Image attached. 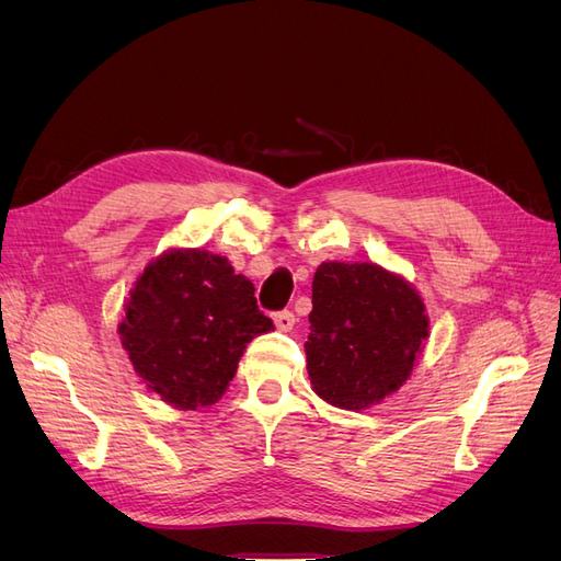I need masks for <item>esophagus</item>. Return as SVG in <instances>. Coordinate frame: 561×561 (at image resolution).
I'll return each instance as SVG.
<instances>
[{
	"label": "esophagus",
	"mask_w": 561,
	"mask_h": 561,
	"mask_svg": "<svg viewBox=\"0 0 561 561\" xmlns=\"http://www.w3.org/2000/svg\"><path fill=\"white\" fill-rule=\"evenodd\" d=\"M295 313L293 311H276L274 313V322H276V328L280 330V332H290L293 330V325H295Z\"/></svg>",
	"instance_id": "1"
}]
</instances>
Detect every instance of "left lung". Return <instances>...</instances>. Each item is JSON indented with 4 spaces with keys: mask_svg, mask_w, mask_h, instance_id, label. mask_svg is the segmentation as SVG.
Listing matches in <instances>:
<instances>
[{
    "mask_svg": "<svg viewBox=\"0 0 561 561\" xmlns=\"http://www.w3.org/2000/svg\"><path fill=\"white\" fill-rule=\"evenodd\" d=\"M311 301L304 348L322 400L358 412L407 381L428 336L426 307L410 283L369 262H325Z\"/></svg>",
    "mask_w": 561,
    "mask_h": 561,
    "instance_id": "1",
    "label": "left lung"
}]
</instances>
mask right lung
Segmentation results:
<instances>
[{
  "mask_svg": "<svg viewBox=\"0 0 561 561\" xmlns=\"http://www.w3.org/2000/svg\"><path fill=\"white\" fill-rule=\"evenodd\" d=\"M274 328L254 285L206 250H173L135 283L118 328L135 371L182 410L222 398L254 336Z\"/></svg>",
  "mask_w": 561,
  "mask_h": 561,
  "instance_id": "right-lung-1",
  "label": "right lung"
}]
</instances>
